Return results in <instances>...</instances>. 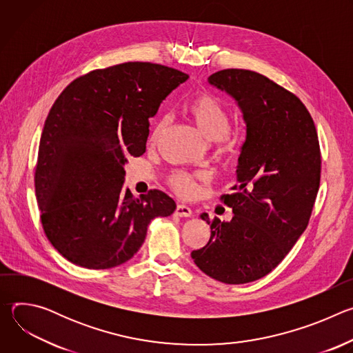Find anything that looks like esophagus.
Wrapping results in <instances>:
<instances>
[{"label":"esophagus","mask_w":353,"mask_h":353,"mask_svg":"<svg viewBox=\"0 0 353 353\" xmlns=\"http://www.w3.org/2000/svg\"><path fill=\"white\" fill-rule=\"evenodd\" d=\"M191 214H192L191 208L187 207V205H184V204H179V205L176 207V215H177V216L188 218V216H191Z\"/></svg>","instance_id":"1"}]
</instances>
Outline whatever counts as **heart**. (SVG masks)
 <instances>
[{
  "mask_svg": "<svg viewBox=\"0 0 353 353\" xmlns=\"http://www.w3.org/2000/svg\"><path fill=\"white\" fill-rule=\"evenodd\" d=\"M187 113L198 131L207 139L218 142H225L228 139L232 120L226 105L218 96L210 92H198L188 102ZM169 125L170 117H162L158 121L152 135H150V142L157 143L166 132ZM168 181L170 187L181 195H188L192 192L194 183L187 173L173 172Z\"/></svg>",
  "mask_w": 353,
  "mask_h": 353,
  "instance_id": "obj_1",
  "label": "heart"
}]
</instances>
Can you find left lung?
Wrapping results in <instances>:
<instances>
[{"label":"left lung","mask_w":353,"mask_h":353,"mask_svg":"<svg viewBox=\"0 0 353 353\" xmlns=\"http://www.w3.org/2000/svg\"><path fill=\"white\" fill-rule=\"evenodd\" d=\"M208 81L234 97L245 141L237 184L221 196L234 215L230 222L201 215L211 237L191 257L208 276L240 285L270 274L307 228L320 187V143L306 106L270 78L228 68Z\"/></svg>","instance_id":"1"}]
</instances>
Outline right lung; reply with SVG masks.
<instances>
[{"label":"right lung","instance_id":"1","mask_svg":"<svg viewBox=\"0 0 353 353\" xmlns=\"http://www.w3.org/2000/svg\"><path fill=\"white\" fill-rule=\"evenodd\" d=\"M188 75L130 61L74 79L46 119L34 168L43 230L75 265L106 270L128 261L148 225L176 210L173 198L123 190L124 165L145 154L149 119Z\"/></svg>","mask_w":353,"mask_h":353}]
</instances>
